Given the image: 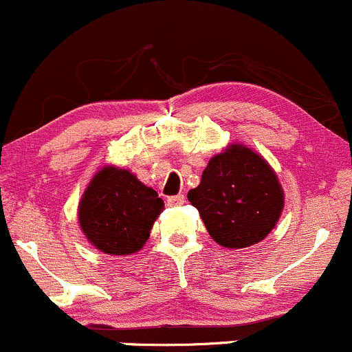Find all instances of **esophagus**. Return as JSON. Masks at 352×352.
Returning <instances> with one entry per match:
<instances>
[{
    "mask_svg": "<svg viewBox=\"0 0 352 352\" xmlns=\"http://www.w3.org/2000/svg\"><path fill=\"white\" fill-rule=\"evenodd\" d=\"M184 201H186L184 195H176V197H169L168 198V205L169 206H181Z\"/></svg>",
    "mask_w": 352,
    "mask_h": 352,
    "instance_id": "1",
    "label": "esophagus"
}]
</instances>
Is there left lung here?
Returning <instances> with one entry per match:
<instances>
[{"label":"left lung","instance_id":"1","mask_svg":"<svg viewBox=\"0 0 352 352\" xmlns=\"http://www.w3.org/2000/svg\"><path fill=\"white\" fill-rule=\"evenodd\" d=\"M188 200L217 244L244 249L274 229L285 208V191L259 152L234 142L210 159Z\"/></svg>","mask_w":352,"mask_h":352}]
</instances>
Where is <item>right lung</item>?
Instances as JSON below:
<instances>
[{
	"label": "right lung",
	"instance_id": "obj_1",
	"mask_svg": "<svg viewBox=\"0 0 352 352\" xmlns=\"http://www.w3.org/2000/svg\"><path fill=\"white\" fill-rule=\"evenodd\" d=\"M164 201L129 169L103 166L86 186L78 222L89 244L110 256L139 252Z\"/></svg>",
	"mask_w": 352,
	"mask_h": 352
}]
</instances>
